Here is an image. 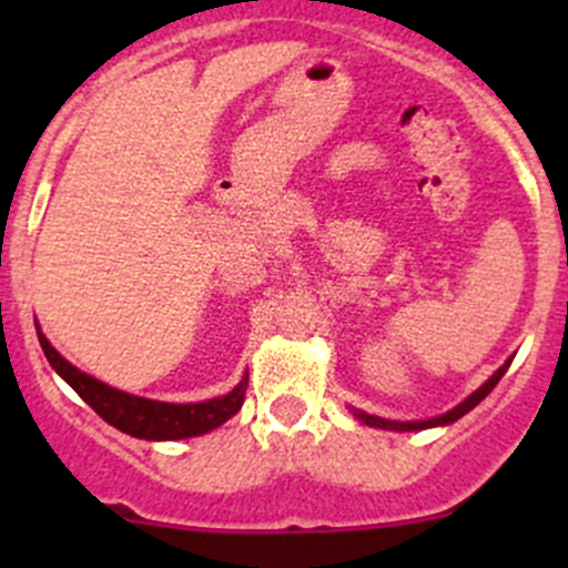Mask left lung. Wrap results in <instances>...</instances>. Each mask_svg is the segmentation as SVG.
<instances>
[{"mask_svg":"<svg viewBox=\"0 0 568 568\" xmlns=\"http://www.w3.org/2000/svg\"><path fill=\"white\" fill-rule=\"evenodd\" d=\"M508 365H511V359H508L506 365H503L500 371H497L495 376H491L489 382H486V385H480L478 390H475L473 395H469L467 400H464V404H459L456 406V409H450L448 415H439V417H432V420H423V423H393V420H382V417H374V415H365V412H357L354 409V415L359 417V420L365 423V426H379V428H395V432H415V428H432V426H448V423H454V420H459L462 415H467L469 409H473V406H478L480 400L486 398V395H489L491 390H495V385L497 382L503 379V374H506L508 371Z\"/></svg>","mask_w":568,"mask_h":568,"instance_id":"obj_1","label":"left lung"}]
</instances>
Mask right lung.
<instances>
[{
  "instance_id": "obj_1",
  "label": "right lung",
  "mask_w": 568,
  "mask_h": 568,
  "mask_svg": "<svg viewBox=\"0 0 568 568\" xmlns=\"http://www.w3.org/2000/svg\"><path fill=\"white\" fill-rule=\"evenodd\" d=\"M38 341L51 368L82 395L109 426L136 439H186L211 432L242 409L244 393H247V376H244L242 385L233 387L231 393L222 398L203 400V404H164V400L136 398V395L114 390L104 382L73 368L65 357L54 352L43 332H38Z\"/></svg>"
}]
</instances>
